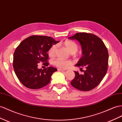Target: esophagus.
<instances>
[{
    "label": "esophagus",
    "instance_id": "obj_1",
    "mask_svg": "<svg viewBox=\"0 0 122 122\" xmlns=\"http://www.w3.org/2000/svg\"><path fill=\"white\" fill-rule=\"evenodd\" d=\"M57 70L58 71H66V69H61V68H58L57 69Z\"/></svg>",
    "mask_w": 122,
    "mask_h": 122
}]
</instances>
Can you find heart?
I'll return each mask as SVG.
<instances>
[{"label": "heart", "instance_id": "1", "mask_svg": "<svg viewBox=\"0 0 122 122\" xmlns=\"http://www.w3.org/2000/svg\"><path fill=\"white\" fill-rule=\"evenodd\" d=\"M64 46L71 53H76L78 50V45L73 41L66 40L64 42ZM58 46L57 45H52L48 51V54L50 57H54L56 55ZM72 64L71 61L65 60L61 58H57L54 61V65L57 67L61 68H67Z\"/></svg>", "mask_w": 122, "mask_h": 122}]
</instances>
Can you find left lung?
Segmentation results:
<instances>
[{"instance_id":"left-lung-1","label":"left lung","mask_w":122,"mask_h":122,"mask_svg":"<svg viewBox=\"0 0 122 122\" xmlns=\"http://www.w3.org/2000/svg\"><path fill=\"white\" fill-rule=\"evenodd\" d=\"M69 38L79 41L82 49V56L75 66L85 68L83 75L74 71L75 76L71 84L78 90L90 91L101 83L106 74L109 57L107 49L101 38L91 33H77Z\"/></svg>"}]
</instances>
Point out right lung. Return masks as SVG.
<instances>
[{"label": "right lung", "mask_w": 122, "mask_h": 122, "mask_svg": "<svg viewBox=\"0 0 122 122\" xmlns=\"http://www.w3.org/2000/svg\"><path fill=\"white\" fill-rule=\"evenodd\" d=\"M60 41L46 36L34 35L23 41L13 55V68L18 80L25 87L37 89L50 83L52 75L57 69L49 67L38 68L39 62L48 66L47 52L53 45Z\"/></svg>", "instance_id": "1"}]
</instances>
